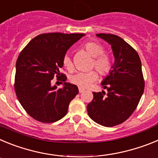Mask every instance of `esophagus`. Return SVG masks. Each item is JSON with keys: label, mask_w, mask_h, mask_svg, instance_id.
<instances>
[{"label": "esophagus", "mask_w": 158, "mask_h": 158, "mask_svg": "<svg viewBox=\"0 0 158 158\" xmlns=\"http://www.w3.org/2000/svg\"><path fill=\"white\" fill-rule=\"evenodd\" d=\"M84 92H85V89H81V88H79V93H84Z\"/></svg>", "instance_id": "34e87169"}]
</instances>
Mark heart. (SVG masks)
<instances>
[{
  "mask_svg": "<svg viewBox=\"0 0 158 158\" xmlns=\"http://www.w3.org/2000/svg\"><path fill=\"white\" fill-rule=\"evenodd\" d=\"M84 50L93 57L92 67L98 71L101 76H106L109 73L112 68V60L107 54H104L103 46L95 42H89L84 45ZM62 65L69 72L73 70L72 59L68 54H65L62 58ZM98 79V74L96 71L78 72L69 77V81L73 85L81 89H86L92 83Z\"/></svg>",
  "mask_w": 158,
  "mask_h": 158,
  "instance_id": "1",
  "label": "heart"
}]
</instances>
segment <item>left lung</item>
<instances>
[{
  "label": "left lung",
  "mask_w": 158,
  "mask_h": 158,
  "mask_svg": "<svg viewBox=\"0 0 158 158\" xmlns=\"http://www.w3.org/2000/svg\"><path fill=\"white\" fill-rule=\"evenodd\" d=\"M111 46L115 62L101 83L107 90L93 93L87 106L89 117L104 127H114L127 120L136 109L144 92L145 82L139 54L119 36L96 34Z\"/></svg>",
  "instance_id": "left-lung-1"
}]
</instances>
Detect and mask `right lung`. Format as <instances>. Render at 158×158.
I'll return each mask as SVG.
<instances>
[{
  "mask_svg": "<svg viewBox=\"0 0 158 158\" xmlns=\"http://www.w3.org/2000/svg\"><path fill=\"white\" fill-rule=\"evenodd\" d=\"M84 35H39L19 54L16 64L15 91L23 109L36 120L49 123L63 118L70 101L79 93L77 85L65 82L66 77L59 69L63 66L62 58L66 51ZM54 76L62 77L60 80L64 83L61 89L52 85Z\"/></svg>",
  "mask_w": 158,
  "mask_h": 158,
  "instance_id": "add662e5",
  "label": "right lung"
}]
</instances>
